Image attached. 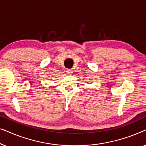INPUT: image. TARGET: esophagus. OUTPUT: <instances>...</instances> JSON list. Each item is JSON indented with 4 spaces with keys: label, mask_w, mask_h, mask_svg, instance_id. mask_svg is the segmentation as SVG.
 <instances>
[{
    "label": "esophagus",
    "mask_w": 146,
    "mask_h": 146,
    "mask_svg": "<svg viewBox=\"0 0 146 146\" xmlns=\"http://www.w3.org/2000/svg\"><path fill=\"white\" fill-rule=\"evenodd\" d=\"M72 70H70V69H68V70H66V73L68 74H72Z\"/></svg>",
    "instance_id": "esophagus-1"
}]
</instances>
